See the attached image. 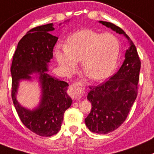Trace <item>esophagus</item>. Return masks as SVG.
Listing matches in <instances>:
<instances>
[{
    "label": "esophagus",
    "mask_w": 154,
    "mask_h": 154,
    "mask_svg": "<svg viewBox=\"0 0 154 154\" xmlns=\"http://www.w3.org/2000/svg\"><path fill=\"white\" fill-rule=\"evenodd\" d=\"M84 86L80 82H75L70 86V94L75 100H80L84 95Z\"/></svg>",
    "instance_id": "34e87169"
}]
</instances>
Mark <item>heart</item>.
<instances>
[{
	"label": "heart",
	"instance_id": "heart-1",
	"mask_svg": "<svg viewBox=\"0 0 154 154\" xmlns=\"http://www.w3.org/2000/svg\"><path fill=\"white\" fill-rule=\"evenodd\" d=\"M120 53V43L111 33L99 34L81 30L67 39L63 48L57 47L55 55L60 65L68 71L80 61L82 71L93 80L108 78L113 72Z\"/></svg>",
	"mask_w": 154,
	"mask_h": 154
}]
</instances>
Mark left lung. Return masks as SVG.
<instances>
[{
    "label": "left lung",
    "instance_id": "8db88e82",
    "mask_svg": "<svg viewBox=\"0 0 154 154\" xmlns=\"http://www.w3.org/2000/svg\"><path fill=\"white\" fill-rule=\"evenodd\" d=\"M99 23L123 34L130 45L119 71L102 85L91 87L87 95L92 108L85 119L86 127L94 133L108 134L125 121L136 99L141 61L136 47L124 30L109 22Z\"/></svg>",
    "mask_w": 154,
    "mask_h": 154
}]
</instances>
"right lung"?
I'll list each match as a JSON object with an SVG mask.
<instances>
[{
	"mask_svg": "<svg viewBox=\"0 0 154 154\" xmlns=\"http://www.w3.org/2000/svg\"><path fill=\"white\" fill-rule=\"evenodd\" d=\"M53 30V23L29 30L18 43L11 67V98L16 112L29 130L42 137L52 136L59 131L64 112L72 103L67 94L68 83L46 72L58 40L50 34ZM32 74H37L35 77L40 82L41 99L39 105L30 110L20 105L16 95L19 82L33 78Z\"/></svg>",
	"mask_w": 154,
	"mask_h": 154,
	"instance_id": "1",
	"label": "right lung"
}]
</instances>
